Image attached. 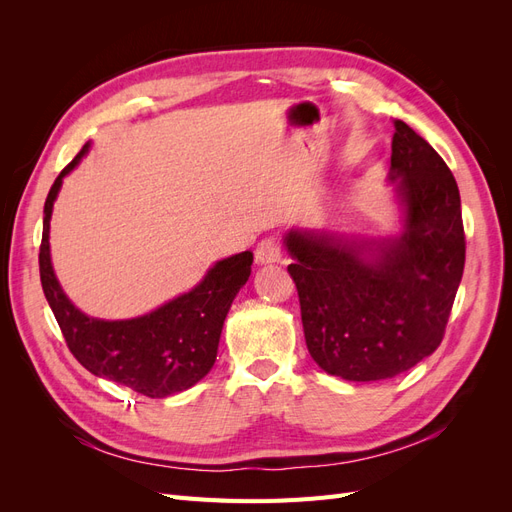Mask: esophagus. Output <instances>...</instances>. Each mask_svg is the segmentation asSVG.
I'll return each instance as SVG.
<instances>
[{
    "label": "esophagus",
    "mask_w": 512,
    "mask_h": 512,
    "mask_svg": "<svg viewBox=\"0 0 512 512\" xmlns=\"http://www.w3.org/2000/svg\"><path fill=\"white\" fill-rule=\"evenodd\" d=\"M282 258V243L275 237L262 239L256 247V260L260 265H269V262H277Z\"/></svg>",
    "instance_id": "34e87169"
}]
</instances>
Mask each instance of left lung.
Here are the masks:
<instances>
[{
    "instance_id": "8db88e82",
    "label": "left lung",
    "mask_w": 512,
    "mask_h": 512,
    "mask_svg": "<svg viewBox=\"0 0 512 512\" xmlns=\"http://www.w3.org/2000/svg\"><path fill=\"white\" fill-rule=\"evenodd\" d=\"M391 179L401 177L406 232L363 258L331 235L290 232L307 350L354 382L404 374L442 342L466 265V232L451 168L408 123L395 121Z\"/></svg>"
}]
</instances>
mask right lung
<instances>
[{"label":"right lung","mask_w":512,"mask_h":512,"mask_svg":"<svg viewBox=\"0 0 512 512\" xmlns=\"http://www.w3.org/2000/svg\"><path fill=\"white\" fill-rule=\"evenodd\" d=\"M87 145L61 170L44 203L40 282L74 359L91 374L147 397H168L203 380L215 363L228 309L252 271V252L220 260L192 292L134 320H96L81 314L59 288L49 254L53 200Z\"/></svg>","instance_id":"add662e5"}]
</instances>
